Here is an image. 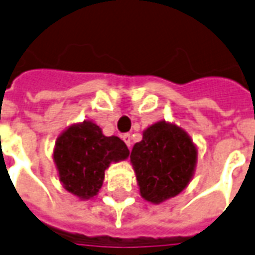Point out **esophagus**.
<instances>
[{"label": "esophagus", "instance_id": "obj_1", "mask_svg": "<svg viewBox=\"0 0 255 255\" xmlns=\"http://www.w3.org/2000/svg\"><path fill=\"white\" fill-rule=\"evenodd\" d=\"M122 139H124V142H125L126 145L130 147V145H131V137H130V134L129 133L124 134V135H122Z\"/></svg>", "mask_w": 255, "mask_h": 255}]
</instances>
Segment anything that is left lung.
Here are the masks:
<instances>
[{
    "label": "left lung",
    "mask_w": 255,
    "mask_h": 255,
    "mask_svg": "<svg viewBox=\"0 0 255 255\" xmlns=\"http://www.w3.org/2000/svg\"><path fill=\"white\" fill-rule=\"evenodd\" d=\"M130 161L141 195L151 203L175 197L187 186L197 163V149L181 128L165 121L143 131Z\"/></svg>",
    "instance_id": "obj_1"
}]
</instances>
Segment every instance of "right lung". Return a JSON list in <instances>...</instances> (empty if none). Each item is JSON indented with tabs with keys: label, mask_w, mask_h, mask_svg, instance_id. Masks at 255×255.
<instances>
[{
	"label": "right lung",
	"mask_w": 255,
	"mask_h": 255,
	"mask_svg": "<svg viewBox=\"0 0 255 255\" xmlns=\"http://www.w3.org/2000/svg\"><path fill=\"white\" fill-rule=\"evenodd\" d=\"M129 155V149L118 137H106L100 126L90 121L70 126L56 142L54 162L64 187L82 199L97 195L110 162Z\"/></svg>",
	"instance_id": "add662e5"
}]
</instances>
